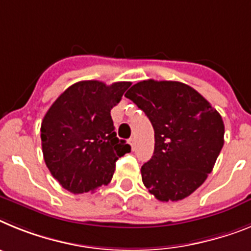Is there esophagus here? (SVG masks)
I'll return each mask as SVG.
<instances>
[{
    "instance_id": "1",
    "label": "esophagus",
    "mask_w": 251,
    "mask_h": 251,
    "mask_svg": "<svg viewBox=\"0 0 251 251\" xmlns=\"http://www.w3.org/2000/svg\"><path fill=\"white\" fill-rule=\"evenodd\" d=\"M128 144H130V147H131V149L134 150L135 147H136V140H135V138L130 139V140H128Z\"/></svg>"
}]
</instances>
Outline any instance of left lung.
Instances as JSON below:
<instances>
[{
    "instance_id": "obj_1",
    "label": "left lung",
    "mask_w": 251,
    "mask_h": 251,
    "mask_svg": "<svg viewBox=\"0 0 251 251\" xmlns=\"http://www.w3.org/2000/svg\"><path fill=\"white\" fill-rule=\"evenodd\" d=\"M125 97L154 128V154L141 167L144 186L162 202L188 197L212 172L224 147L221 115L196 89L173 80H143Z\"/></svg>"
}]
</instances>
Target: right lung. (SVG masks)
Masks as SVG:
<instances>
[{"mask_svg":"<svg viewBox=\"0 0 251 251\" xmlns=\"http://www.w3.org/2000/svg\"><path fill=\"white\" fill-rule=\"evenodd\" d=\"M131 86L82 80L55 100L41 123V147L48 169L74 195L93 192L112 179L117 159L131 150L116 136L112 110Z\"/></svg>","mask_w":251,"mask_h":251,"instance_id":"right-lung-1","label":"right lung"}]
</instances>
